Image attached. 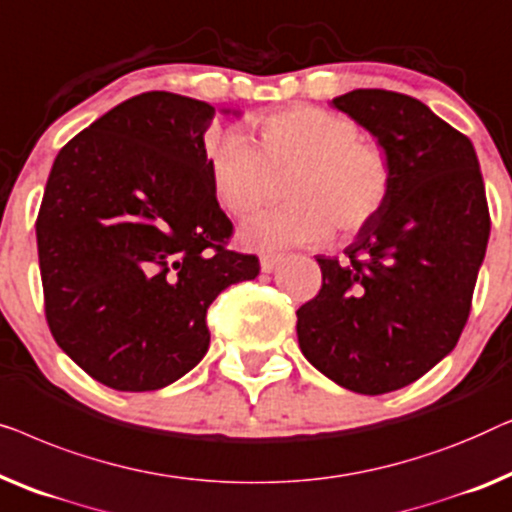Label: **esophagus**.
I'll return each instance as SVG.
<instances>
[{"instance_id": "obj_1", "label": "esophagus", "mask_w": 512, "mask_h": 512, "mask_svg": "<svg viewBox=\"0 0 512 512\" xmlns=\"http://www.w3.org/2000/svg\"><path fill=\"white\" fill-rule=\"evenodd\" d=\"M280 259H283L280 255H262V259H259V266H262V273H271V271L278 266Z\"/></svg>"}]
</instances>
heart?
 Returning a JSON list of instances; mask_svg holds the SVG:
<instances>
[{
  "instance_id": "b5f03b06",
  "label": "heart",
  "mask_w": 512,
  "mask_h": 512,
  "mask_svg": "<svg viewBox=\"0 0 512 512\" xmlns=\"http://www.w3.org/2000/svg\"><path fill=\"white\" fill-rule=\"evenodd\" d=\"M215 199L236 218L269 201L276 178L292 176L290 208L262 215L239 232L250 250L320 246L334 227L355 234L383 211L392 190L385 148L362 139L357 122L318 106H294L259 122V148L239 132L208 141Z\"/></svg>"
}]
</instances>
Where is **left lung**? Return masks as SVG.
Wrapping results in <instances>:
<instances>
[{
	"instance_id": "left-lung-1",
	"label": "left lung",
	"mask_w": 512,
	"mask_h": 512,
	"mask_svg": "<svg viewBox=\"0 0 512 512\" xmlns=\"http://www.w3.org/2000/svg\"><path fill=\"white\" fill-rule=\"evenodd\" d=\"M331 106L385 148L392 190L348 262L315 257L322 290L297 311V336L315 369L373 397L415 383L457 345L489 239L485 183L473 143L420 99L352 90Z\"/></svg>"
}]
</instances>
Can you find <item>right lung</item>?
Returning <instances> with one entry per match:
<instances>
[{
  "mask_svg": "<svg viewBox=\"0 0 512 512\" xmlns=\"http://www.w3.org/2000/svg\"><path fill=\"white\" fill-rule=\"evenodd\" d=\"M213 118L199 99L143 92L76 134L50 169L37 218L50 334L118 392L194 369L211 343L208 306L259 273L255 255L225 248L232 222L204 146Z\"/></svg>",
  "mask_w": 512,
  "mask_h": 512,
  "instance_id": "add662e5",
  "label": "right lung"
}]
</instances>
